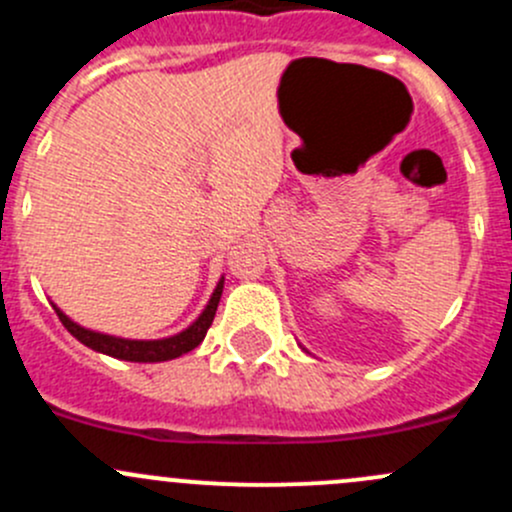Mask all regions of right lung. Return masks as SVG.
Wrapping results in <instances>:
<instances>
[{
    "label": "right lung",
    "instance_id": "obj_1",
    "mask_svg": "<svg viewBox=\"0 0 512 512\" xmlns=\"http://www.w3.org/2000/svg\"><path fill=\"white\" fill-rule=\"evenodd\" d=\"M223 285L225 277H220L218 287L213 289L210 294V302L205 304V309L200 312V317L190 324L188 329L183 332L173 334V337L165 339H123V337H111V334L103 332H94V329H86L81 324H76L74 319L66 317L59 307L54 304L56 314H59L61 324L79 339L81 344H86L94 352L108 354L113 359H123V361H138V364H156V361H168V359H178V356L193 352L200 342L208 334L210 324H213L215 312H218L220 304V294H223Z\"/></svg>",
    "mask_w": 512,
    "mask_h": 512
}]
</instances>
